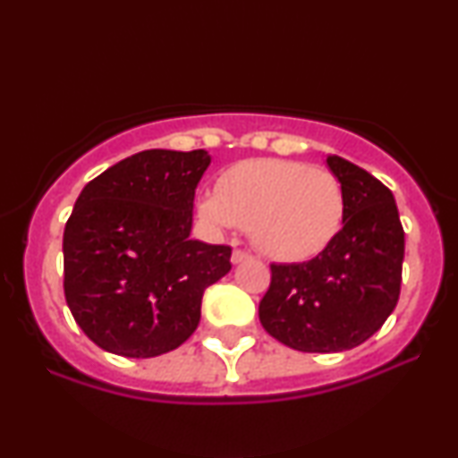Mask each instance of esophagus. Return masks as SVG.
<instances>
[{
    "instance_id": "34e87169",
    "label": "esophagus",
    "mask_w": 458,
    "mask_h": 458,
    "mask_svg": "<svg viewBox=\"0 0 458 458\" xmlns=\"http://www.w3.org/2000/svg\"><path fill=\"white\" fill-rule=\"evenodd\" d=\"M251 256L247 254V251H243V250H234L233 251V262L234 265H241V262H245V260H250Z\"/></svg>"
}]
</instances>
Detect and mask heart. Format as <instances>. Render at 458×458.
Masks as SVG:
<instances>
[{
  "label": "heart",
  "mask_w": 458,
  "mask_h": 458,
  "mask_svg": "<svg viewBox=\"0 0 458 458\" xmlns=\"http://www.w3.org/2000/svg\"><path fill=\"white\" fill-rule=\"evenodd\" d=\"M199 215L215 228H247L273 260L303 262L327 250L343 230L346 193L340 178L323 167L251 159L224 172L217 193L199 199Z\"/></svg>",
  "instance_id": "heart-1"
}]
</instances>
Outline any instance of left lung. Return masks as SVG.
<instances>
[{
	"instance_id": "1",
	"label": "left lung",
	"mask_w": 458,
	"mask_h": 458,
	"mask_svg": "<svg viewBox=\"0 0 458 458\" xmlns=\"http://www.w3.org/2000/svg\"><path fill=\"white\" fill-rule=\"evenodd\" d=\"M343 182L346 217L317 259L271 265L262 327L303 353H338L381 329L401 295L404 230L392 191L343 157H327Z\"/></svg>"
}]
</instances>
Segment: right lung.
Instances as JSON below:
<instances>
[{
  "mask_svg": "<svg viewBox=\"0 0 458 458\" xmlns=\"http://www.w3.org/2000/svg\"><path fill=\"white\" fill-rule=\"evenodd\" d=\"M207 150H141L79 193L64 228V297L83 334L123 357L174 351L233 247L189 236Z\"/></svg>",
  "mask_w": 458,
  "mask_h": 458,
  "instance_id": "1",
  "label": "right lung"
}]
</instances>
